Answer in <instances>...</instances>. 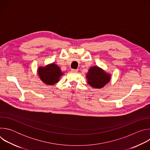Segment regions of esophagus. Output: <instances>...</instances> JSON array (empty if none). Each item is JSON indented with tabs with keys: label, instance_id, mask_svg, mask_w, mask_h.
<instances>
[{
	"label": "esophagus",
	"instance_id": "1",
	"mask_svg": "<svg viewBox=\"0 0 150 150\" xmlns=\"http://www.w3.org/2000/svg\"><path fill=\"white\" fill-rule=\"evenodd\" d=\"M71 71H72V72H73V73H76V72H78V70H77V69H71Z\"/></svg>",
	"mask_w": 150,
	"mask_h": 150
}]
</instances>
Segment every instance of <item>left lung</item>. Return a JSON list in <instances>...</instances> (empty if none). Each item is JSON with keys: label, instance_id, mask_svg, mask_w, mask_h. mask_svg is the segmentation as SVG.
Returning a JSON list of instances; mask_svg holds the SVG:
<instances>
[{"label": "left lung", "instance_id": "8db88e82", "mask_svg": "<svg viewBox=\"0 0 150 150\" xmlns=\"http://www.w3.org/2000/svg\"><path fill=\"white\" fill-rule=\"evenodd\" d=\"M87 78L88 83L92 87L101 88L109 82L110 76L98 67H94L90 69Z\"/></svg>", "mask_w": 150, "mask_h": 150}]
</instances>
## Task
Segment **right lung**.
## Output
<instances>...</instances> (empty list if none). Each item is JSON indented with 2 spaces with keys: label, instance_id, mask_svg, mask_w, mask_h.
Listing matches in <instances>:
<instances>
[{
  "label": "right lung",
  "instance_id": "add662e5",
  "mask_svg": "<svg viewBox=\"0 0 150 150\" xmlns=\"http://www.w3.org/2000/svg\"><path fill=\"white\" fill-rule=\"evenodd\" d=\"M38 71L40 79L48 85H53L57 83L61 75H63L60 68L53 63L45 68H39Z\"/></svg>",
  "mask_w": 150,
  "mask_h": 150
}]
</instances>
